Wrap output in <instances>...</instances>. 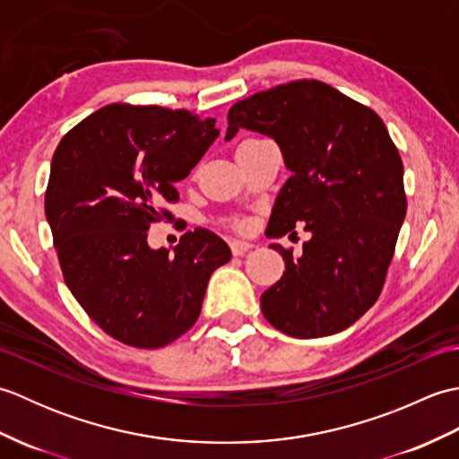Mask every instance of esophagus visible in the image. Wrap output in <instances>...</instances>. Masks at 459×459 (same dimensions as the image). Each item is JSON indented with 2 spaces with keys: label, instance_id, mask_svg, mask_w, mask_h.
I'll return each instance as SVG.
<instances>
[{
  "label": "esophagus",
  "instance_id": "obj_1",
  "mask_svg": "<svg viewBox=\"0 0 459 459\" xmlns=\"http://www.w3.org/2000/svg\"><path fill=\"white\" fill-rule=\"evenodd\" d=\"M255 248V245H252V242H248V240H238V238H235V240H230V250H232V255L235 256H245L248 250H252Z\"/></svg>",
  "mask_w": 459,
  "mask_h": 459
}]
</instances>
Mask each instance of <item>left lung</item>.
Returning a JSON list of instances; mask_svg holds the SVG:
<instances>
[{
  "label": "left lung",
  "mask_w": 459,
  "mask_h": 459,
  "mask_svg": "<svg viewBox=\"0 0 459 459\" xmlns=\"http://www.w3.org/2000/svg\"><path fill=\"white\" fill-rule=\"evenodd\" d=\"M240 128L278 143L290 179L272 209L266 237L304 227L311 238L260 296L262 314L281 333H339L367 314L383 290L406 217L404 169L385 122L319 81L252 94L229 110L224 140ZM296 235V232H291Z\"/></svg>",
  "instance_id": "1"
}]
</instances>
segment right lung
Segmentation results:
<instances>
[{
  "label": "right lung",
  "mask_w": 459,
  "mask_h": 459,
  "mask_svg": "<svg viewBox=\"0 0 459 459\" xmlns=\"http://www.w3.org/2000/svg\"><path fill=\"white\" fill-rule=\"evenodd\" d=\"M214 118L160 106L110 104L68 132L55 150L45 214L68 290L110 337L158 349L201 314L209 278L230 260L207 229L153 250L148 230L171 219L175 183L219 138Z\"/></svg>",
  "instance_id": "right-lung-1"
}]
</instances>
